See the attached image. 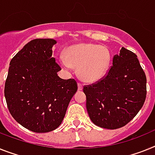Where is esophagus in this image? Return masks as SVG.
I'll return each instance as SVG.
<instances>
[{
  "label": "esophagus",
  "mask_w": 155,
  "mask_h": 155,
  "mask_svg": "<svg viewBox=\"0 0 155 155\" xmlns=\"http://www.w3.org/2000/svg\"><path fill=\"white\" fill-rule=\"evenodd\" d=\"M78 90L79 91H82L83 90V85L81 84H78Z\"/></svg>",
  "instance_id": "34e87169"
}]
</instances>
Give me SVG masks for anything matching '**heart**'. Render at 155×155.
I'll return each instance as SVG.
<instances>
[{
	"mask_svg": "<svg viewBox=\"0 0 155 155\" xmlns=\"http://www.w3.org/2000/svg\"><path fill=\"white\" fill-rule=\"evenodd\" d=\"M111 58V53L105 46L80 43L68 48L65 59H60V63L68 71H71L72 67H78V73L82 80L87 83H94L106 75Z\"/></svg>",
	"mask_w": 155,
	"mask_h": 155,
	"instance_id": "heart-1",
	"label": "heart"
}]
</instances>
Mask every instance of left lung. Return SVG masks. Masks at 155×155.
I'll return each instance as SVG.
<instances>
[{"mask_svg": "<svg viewBox=\"0 0 155 155\" xmlns=\"http://www.w3.org/2000/svg\"><path fill=\"white\" fill-rule=\"evenodd\" d=\"M87 110L95 125L117 129L126 125L143 106L147 78L137 56L122 47L101 80L84 87Z\"/></svg>", "mask_w": 155, "mask_h": 155, "instance_id": "8db88e82", "label": "left lung"}]
</instances>
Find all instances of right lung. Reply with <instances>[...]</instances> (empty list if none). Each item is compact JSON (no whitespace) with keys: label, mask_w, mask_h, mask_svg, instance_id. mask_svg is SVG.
Listing matches in <instances>:
<instances>
[{"label":"right lung","mask_w":155,"mask_h":155,"mask_svg":"<svg viewBox=\"0 0 155 155\" xmlns=\"http://www.w3.org/2000/svg\"><path fill=\"white\" fill-rule=\"evenodd\" d=\"M52 38L31 40L10 61L5 96L12 117L38 133L53 131L61 124L71 97L77 91L74 79L63 80L53 58Z\"/></svg>","instance_id":"right-lung-1"}]
</instances>
